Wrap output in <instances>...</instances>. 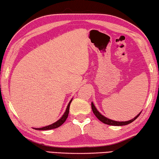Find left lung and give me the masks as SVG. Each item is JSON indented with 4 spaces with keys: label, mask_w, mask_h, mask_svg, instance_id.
I'll use <instances>...</instances> for the list:
<instances>
[{
    "label": "left lung",
    "mask_w": 159,
    "mask_h": 159,
    "mask_svg": "<svg viewBox=\"0 0 159 159\" xmlns=\"http://www.w3.org/2000/svg\"><path fill=\"white\" fill-rule=\"evenodd\" d=\"M91 108H92V111H93V114L95 115V116L99 119L100 121H102V123L107 124V125H111V126H124V125L129 124L130 123H132L133 121H135V119H137L141 114V112H140L139 115L136 116L135 118H133V119H130V120L128 121H116L111 120V119H107L105 117V116H104L103 115H102L100 113L98 110H97L96 107L94 106L93 102H91Z\"/></svg>",
    "instance_id": "obj_1"
}]
</instances>
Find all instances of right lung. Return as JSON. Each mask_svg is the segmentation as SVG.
<instances>
[{"instance_id":"add662e5","label":"right lung","mask_w":159,"mask_h":159,"mask_svg":"<svg viewBox=\"0 0 159 159\" xmlns=\"http://www.w3.org/2000/svg\"><path fill=\"white\" fill-rule=\"evenodd\" d=\"M72 101V100L68 105V107H67V109L66 110L65 113H64V115L62 116V117H61L59 120H58L57 121H56L55 123L52 124L51 125H49V126H44L43 128H40V129H35L36 130H50V129H57V128L59 127L60 126H61L64 122L66 121V119L68 118V114H69V109H70V102Z\"/></svg>"}]
</instances>
